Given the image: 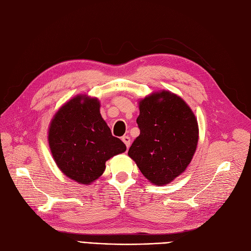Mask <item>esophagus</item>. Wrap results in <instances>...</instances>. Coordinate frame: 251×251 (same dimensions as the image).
Segmentation results:
<instances>
[{
    "label": "esophagus",
    "mask_w": 251,
    "mask_h": 251,
    "mask_svg": "<svg viewBox=\"0 0 251 251\" xmlns=\"http://www.w3.org/2000/svg\"><path fill=\"white\" fill-rule=\"evenodd\" d=\"M121 139H123V141L125 142V144H126L127 149L130 148V144H131V138L128 137V136H124V137L121 138Z\"/></svg>",
    "instance_id": "obj_1"
}]
</instances>
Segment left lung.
<instances>
[{"label":"left lung","instance_id":"8db88e82","mask_svg":"<svg viewBox=\"0 0 251 251\" xmlns=\"http://www.w3.org/2000/svg\"><path fill=\"white\" fill-rule=\"evenodd\" d=\"M136 123L140 134L128 156L151 183H170L191 162L198 143V123L192 110L168 91L154 93L139 104Z\"/></svg>","mask_w":251,"mask_h":251}]
</instances>
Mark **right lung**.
<instances>
[{
  "mask_svg": "<svg viewBox=\"0 0 251 251\" xmlns=\"http://www.w3.org/2000/svg\"><path fill=\"white\" fill-rule=\"evenodd\" d=\"M49 146L59 170L83 184L100 178L105 161L126 150L102 119L100 101L86 96L74 97L55 114Z\"/></svg>",
  "mask_w": 251,
  "mask_h": 251,
  "instance_id": "add662e5",
  "label": "right lung"
}]
</instances>
